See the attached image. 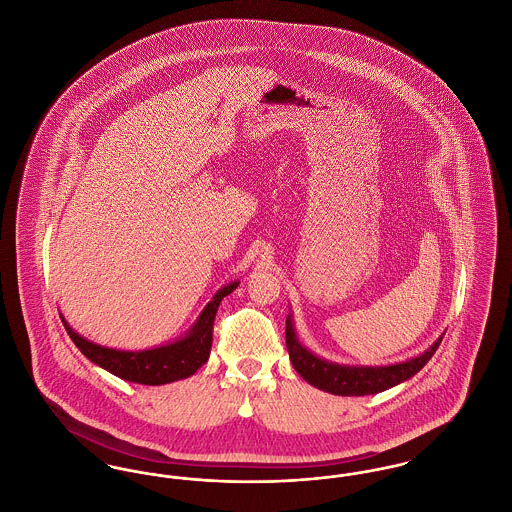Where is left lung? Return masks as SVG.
<instances>
[{
  "instance_id": "left-lung-1",
  "label": "left lung",
  "mask_w": 512,
  "mask_h": 512,
  "mask_svg": "<svg viewBox=\"0 0 512 512\" xmlns=\"http://www.w3.org/2000/svg\"><path fill=\"white\" fill-rule=\"evenodd\" d=\"M443 336L436 343L424 351L420 357L409 359L405 363L390 366H347L330 363L311 353L303 347L295 328H293L292 315L286 318V347L290 353L293 368L299 372L303 380L318 390L328 391L334 395H372L380 391L390 390L393 386L413 378L414 374L426 365L432 355L436 353Z\"/></svg>"
}]
</instances>
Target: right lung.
Instances as JSON below:
<instances>
[{"label": "right lung", "mask_w": 512, "mask_h": 512, "mask_svg": "<svg viewBox=\"0 0 512 512\" xmlns=\"http://www.w3.org/2000/svg\"><path fill=\"white\" fill-rule=\"evenodd\" d=\"M240 282H232L215 293V297L205 305L199 318L195 320L192 330L180 338L161 347L144 349V351H121L103 347L94 341L78 336L67 320L61 317L67 334L74 345L88 357L94 365L105 368L107 372L119 376L122 380L144 384V386H163L176 380L192 376L207 363L211 345H213V322L217 317L222 297L230 295L238 288Z\"/></svg>", "instance_id": "add662e5"}]
</instances>
